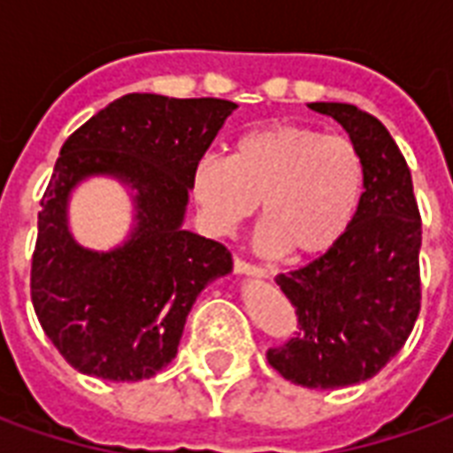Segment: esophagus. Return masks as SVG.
Here are the masks:
<instances>
[{"label": "esophagus", "mask_w": 453, "mask_h": 453, "mask_svg": "<svg viewBox=\"0 0 453 453\" xmlns=\"http://www.w3.org/2000/svg\"><path fill=\"white\" fill-rule=\"evenodd\" d=\"M233 269H235L237 274H247V276H266L265 266L259 265H252V262H247L242 257H235V262H233Z\"/></svg>", "instance_id": "1"}]
</instances>
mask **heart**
Wrapping results in <instances>:
<instances>
[{
	"label": "heart",
	"instance_id": "b5f03b06",
	"mask_svg": "<svg viewBox=\"0 0 453 453\" xmlns=\"http://www.w3.org/2000/svg\"><path fill=\"white\" fill-rule=\"evenodd\" d=\"M366 191V157L342 133L303 123L247 130L230 157L203 155L194 196L213 233H230L262 201V240L294 259H313L344 240Z\"/></svg>",
	"mask_w": 453,
	"mask_h": 453
}]
</instances>
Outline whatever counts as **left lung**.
Masks as SVG:
<instances>
[{
  "label": "left lung",
  "mask_w": 453,
  "mask_h": 453,
  "mask_svg": "<svg viewBox=\"0 0 453 453\" xmlns=\"http://www.w3.org/2000/svg\"><path fill=\"white\" fill-rule=\"evenodd\" d=\"M311 109L333 116L359 145L366 191L340 245L276 276L298 327L266 351V361L305 388H344L376 376L415 327L422 220L408 162L386 126L351 104L318 102Z\"/></svg>",
  "instance_id": "obj_1"
}]
</instances>
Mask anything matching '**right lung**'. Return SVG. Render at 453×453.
I'll return each mask as SVG.
<instances>
[{
  "label": "right lung",
  "instance_id": "add662e5",
  "mask_svg": "<svg viewBox=\"0 0 453 453\" xmlns=\"http://www.w3.org/2000/svg\"><path fill=\"white\" fill-rule=\"evenodd\" d=\"M235 104L126 94L65 140L48 181L31 259V301L63 359L87 376L142 380L177 354L208 281L233 269L216 240L181 230L194 167ZM113 173L139 188V227L113 253H89L66 233L77 180Z\"/></svg>",
  "mask_w": 453,
  "mask_h": 453
}]
</instances>
